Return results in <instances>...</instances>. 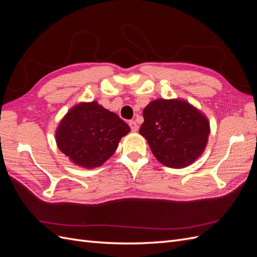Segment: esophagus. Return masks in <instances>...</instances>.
<instances>
[{
  "mask_svg": "<svg viewBox=\"0 0 257 257\" xmlns=\"http://www.w3.org/2000/svg\"><path fill=\"white\" fill-rule=\"evenodd\" d=\"M128 125H130L132 132H137L138 131V125H137V123L135 121H130Z\"/></svg>",
  "mask_w": 257,
  "mask_h": 257,
  "instance_id": "obj_1",
  "label": "esophagus"
}]
</instances>
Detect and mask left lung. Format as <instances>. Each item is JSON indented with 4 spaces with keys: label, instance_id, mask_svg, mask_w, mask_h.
Wrapping results in <instances>:
<instances>
[{
    "label": "left lung",
    "instance_id": "obj_1",
    "mask_svg": "<svg viewBox=\"0 0 257 257\" xmlns=\"http://www.w3.org/2000/svg\"><path fill=\"white\" fill-rule=\"evenodd\" d=\"M143 135L163 165L183 168L200 157L210 133L206 116L180 99H157L143 112Z\"/></svg>",
    "mask_w": 257,
    "mask_h": 257
}]
</instances>
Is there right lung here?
Returning <instances> with one entry per match:
<instances>
[{"mask_svg": "<svg viewBox=\"0 0 257 257\" xmlns=\"http://www.w3.org/2000/svg\"><path fill=\"white\" fill-rule=\"evenodd\" d=\"M130 126L118 114L105 109L97 102L73 107L56 132V142L62 153L74 164L94 168L103 165L116 150L120 139Z\"/></svg>", "mask_w": 257, "mask_h": 257, "instance_id": "obj_1", "label": "right lung"}]
</instances>
